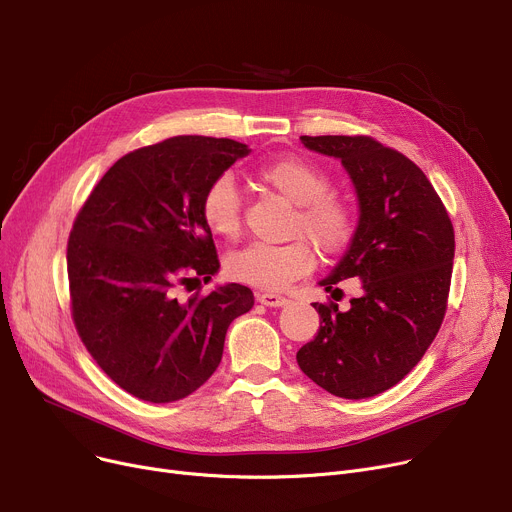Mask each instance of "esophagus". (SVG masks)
I'll use <instances>...</instances> for the list:
<instances>
[{
	"label": "esophagus",
	"mask_w": 512,
	"mask_h": 512,
	"mask_svg": "<svg viewBox=\"0 0 512 512\" xmlns=\"http://www.w3.org/2000/svg\"><path fill=\"white\" fill-rule=\"evenodd\" d=\"M256 299L268 308H283L289 304L287 297H283L279 293H270V291H256Z\"/></svg>",
	"instance_id": "34e87169"
}]
</instances>
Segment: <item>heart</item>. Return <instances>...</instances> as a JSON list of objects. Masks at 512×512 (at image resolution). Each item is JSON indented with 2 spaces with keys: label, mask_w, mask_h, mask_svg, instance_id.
I'll return each mask as SVG.
<instances>
[{
  "label": "heart",
  "mask_w": 512,
  "mask_h": 512,
  "mask_svg": "<svg viewBox=\"0 0 512 512\" xmlns=\"http://www.w3.org/2000/svg\"><path fill=\"white\" fill-rule=\"evenodd\" d=\"M256 177L295 204L291 231L306 235L326 256L347 248L355 231L351 204L330 192V177L316 163L302 157H277L256 167ZM206 227L219 237L233 239L242 229V196L233 177L223 173L210 182L200 200ZM314 266V252L304 237L287 244L254 242L225 260L233 281L260 289H283L304 277Z\"/></svg>",
  "instance_id": "obj_1"
}]
</instances>
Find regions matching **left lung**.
<instances>
[{
  "mask_svg": "<svg viewBox=\"0 0 512 512\" xmlns=\"http://www.w3.org/2000/svg\"><path fill=\"white\" fill-rule=\"evenodd\" d=\"M302 142L341 161L359 204L349 250L320 285L341 293L339 281L359 279L362 293L345 312L335 302L314 304L320 328L297 364L330 395L368 399L401 382L438 333L453 275V223L426 173L399 150L370 136Z\"/></svg>",
  "mask_w": 512,
  "mask_h": 512,
  "instance_id": "1",
  "label": "left lung"
}]
</instances>
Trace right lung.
I'll list each match as a JSON object with an SVG mask.
<instances>
[{"label": "right lung", "mask_w": 512, "mask_h": 512, "mask_svg": "<svg viewBox=\"0 0 512 512\" xmlns=\"http://www.w3.org/2000/svg\"><path fill=\"white\" fill-rule=\"evenodd\" d=\"M248 144L175 136L119 159L90 192L68 242L72 318L101 370L126 393L171 403L219 368L229 324L254 306L239 283L179 299L219 273L200 215L206 186Z\"/></svg>", "instance_id": "add662e5"}]
</instances>
